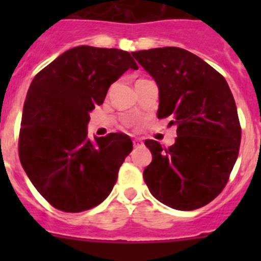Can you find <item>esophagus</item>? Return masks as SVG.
<instances>
[{"label":"esophagus","instance_id":"esophagus-1","mask_svg":"<svg viewBox=\"0 0 261 261\" xmlns=\"http://www.w3.org/2000/svg\"><path fill=\"white\" fill-rule=\"evenodd\" d=\"M133 146L141 147V146H144V142H142L141 140H133Z\"/></svg>","mask_w":261,"mask_h":261}]
</instances>
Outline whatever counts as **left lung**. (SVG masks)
Masks as SVG:
<instances>
[{
	"label": "left lung",
	"mask_w": 261,
	"mask_h": 261,
	"mask_svg": "<svg viewBox=\"0 0 261 261\" xmlns=\"http://www.w3.org/2000/svg\"><path fill=\"white\" fill-rule=\"evenodd\" d=\"M159 90L158 119L176 125L167 149L146 140L153 161L144 180L158 201L177 211L209 204L229 180L241 145V124L225 78L193 53L176 47L132 53Z\"/></svg>",
	"instance_id": "left-lung-1"
}]
</instances>
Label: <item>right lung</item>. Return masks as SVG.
Wrapping results in <instances>:
<instances>
[{
	"instance_id": "obj_1",
	"label": "right lung",
	"mask_w": 261,
	"mask_h": 261,
	"mask_svg": "<svg viewBox=\"0 0 261 261\" xmlns=\"http://www.w3.org/2000/svg\"><path fill=\"white\" fill-rule=\"evenodd\" d=\"M130 68L138 66L129 52L80 45L32 80L23 106L19 159L34 187L55 208L89 211L114 188L132 140L110 133L91 141L87 124L111 85Z\"/></svg>"
}]
</instances>
